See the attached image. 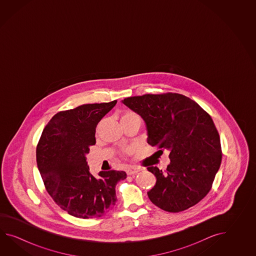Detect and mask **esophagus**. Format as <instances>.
<instances>
[{"label": "esophagus", "instance_id": "34e87169", "mask_svg": "<svg viewBox=\"0 0 256 256\" xmlns=\"http://www.w3.org/2000/svg\"><path fill=\"white\" fill-rule=\"evenodd\" d=\"M141 171V169L139 168H136V166H128L127 168H126V173L127 174H134L136 173H138V172H140Z\"/></svg>", "mask_w": 256, "mask_h": 256}]
</instances>
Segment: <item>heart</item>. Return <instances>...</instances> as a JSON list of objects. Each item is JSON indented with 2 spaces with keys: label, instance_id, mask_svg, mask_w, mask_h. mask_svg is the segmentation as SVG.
<instances>
[{
  "label": "heart",
  "instance_id": "b5f03b06",
  "mask_svg": "<svg viewBox=\"0 0 256 256\" xmlns=\"http://www.w3.org/2000/svg\"><path fill=\"white\" fill-rule=\"evenodd\" d=\"M134 116H137V115L136 114H134V112H126L124 114L122 115L120 120H124V119L130 118V117H134Z\"/></svg>",
  "mask_w": 256,
  "mask_h": 256
}]
</instances>
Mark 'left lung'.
<instances>
[{"mask_svg":"<svg viewBox=\"0 0 256 256\" xmlns=\"http://www.w3.org/2000/svg\"><path fill=\"white\" fill-rule=\"evenodd\" d=\"M122 102L141 116L147 142L170 151L166 171L147 168L156 178L147 192L150 200L168 212L196 205L210 190L222 163L220 140L212 117L178 93L146 94Z\"/></svg>","mask_w":256,"mask_h":256,"instance_id":"left-lung-1","label":"left lung"}]
</instances>
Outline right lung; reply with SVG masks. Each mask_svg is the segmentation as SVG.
<instances>
[{"label": "right lung", "mask_w": 256, "mask_h": 256, "mask_svg": "<svg viewBox=\"0 0 256 256\" xmlns=\"http://www.w3.org/2000/svg\"><path fill=\"white\" fill-rule=\"evenodd\" d=\"M117 104H83L60 112L44 127L36 147V163L49 195L62 210L76 218L102 217L114 207L115 186L124 171L90 172L86 154L96 144L100 120Z\"/></svg>", "instance_id": "add662e5"}]
</instances>
